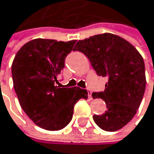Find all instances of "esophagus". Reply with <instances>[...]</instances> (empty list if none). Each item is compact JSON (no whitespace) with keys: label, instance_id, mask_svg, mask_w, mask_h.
Returning a JSON list of instances; mask_svg holds the SVG:
<instances>
[{"label":"esophagus","instance_id":"1","mask_svg":"<svg viewBox=\"0 0 154 154\" xmlns=\"http://www.w3.org/2000/svg\"><path fill=\"white\" fill-rule=\"evenodd\" d=\"M92 92H91V90H88V95H89V98L90 99H92Z\"/></svg>","mask_w":154,"mask_h":154}]
</instances>
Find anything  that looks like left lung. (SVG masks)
Here are the masks:
<instances>
[{"label":"left lung","instance_id":"1","mask_svg":"<svg viewBox=\"0 0 154 154\" xmlns=\"http://www.w3.org/2000/svg\"><path fill=\"white\" fill-rule=\"evenodd\" d=\"M88 57L98 75L107 76L102 98L107 109L94 115V121L105 131L114 132L125 126L134 117L142 101L146 75L142 56L128 41L113 33H102L79 40L75 46Z\"/></svg>","mask_w":154,"mask_h":154}]
</instances>
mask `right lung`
<instances>
[{
    "mask_svg": "<svg viewBox=\"0 0 154 154\" xmlns=\"http://www.w3.org/2000/svg\"><path fill=\"white\" fill-rule=\"evenodd\" d=\"M75 40L68 42L37 38L26 43L12 63L14 89L20 106L37 126L58 131L72 120L74 106L88 98L86 90L60 88L58 76Z\"/></svg>",
    "mask_w": 154,
    "mask_h": 154,
    "instance_id": "1",
    "label": "right lung"
}]
</instances>
